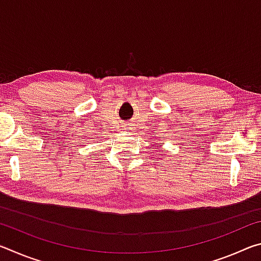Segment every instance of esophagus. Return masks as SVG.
Wrapping results in <instances>:
<instances>
[{
  "label": "esophagus",
  "mask_w": 261,
  "mask_h": 261,
  "mask_svg": "<svg viewBox=\"0 0 261 261\" xmlns=\"http://www.w3.org/2000/svg\"><path fill=\"white\" fill-rule=\"evenodd\" d=\"M123 127H124V130H125V131H129V130H131V126H129V125H126V124H125L124 126H123Z\"/></svg>",
  "instance_id": "1"
}]
</instances>
